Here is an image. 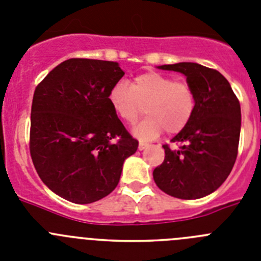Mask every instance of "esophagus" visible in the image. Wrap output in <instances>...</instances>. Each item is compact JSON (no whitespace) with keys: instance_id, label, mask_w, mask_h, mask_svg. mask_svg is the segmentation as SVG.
Wrapping results in <instances>:
<instances>
[{"instance_id":"obj_1","label":"esophagus","mask_w":261,"mask_h":261,"mask_svg":"<svg viewBox=\"0 0 261 261\" xmlns=\"http://www.w3.org/2000/svg\"><path fill=\"white\" fill-rule=\"evenodd\" d=\"M147 146H149V144H146V142H140L138 144V150H145Z\"/></svg>"}]
</instances>
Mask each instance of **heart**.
Returning <instances> with one entry per match:
<instances>
[{"mask_svg": "<svg viewBox=\"0 0 261 261\" xmlns=\"http://www.w3.org/2000/svg\"><path fill=\"white\" fill-rule=\"evenodd\" d=\"M108 102L128 124L146 112V119L133 128L135 136L141 140H151L163 129L168 135L179 133L190 124L196 110L192 86L158 71L137 75L130 87L125 82L115 84L108 93Z\"/></svg>", "mask_w": 261, "mask_h": 261, "instance_id": "obj_1", "label": "heart"}]
</instances>
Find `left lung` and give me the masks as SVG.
Listing matches in <instances>:
<instances>
[{"instance_id":"8db88e82","label":"left lung","mask_w":261,"mask_h":261,"mask_svg":"<svg viewBox=\"0 0 261 261\" xmlns=\"http://www.w3.org/2000/svg\"><path fill=\"white\" fill-rule=\"evenodd\" d=\"M159 69L183 73L196 95V110L190 124L163 145L165 161L154 168L159 190L172 197H204L226 180L238 155L241 105L231 86L216 69L196 62H179Z\"/></svg>"}]
</instances>
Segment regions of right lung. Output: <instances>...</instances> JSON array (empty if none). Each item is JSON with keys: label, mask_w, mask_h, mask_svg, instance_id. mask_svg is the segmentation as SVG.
<instances>
[{"label": "right lung", "mask_w": 261, "mask_h": 261, "mask_svg": "<svg viewBox=\"0 0 261 261\" xmlns=\"http://www.w3.org/2000/svg\"><path fill=\"white\" fill-rule=\"evenodd\" d=\"M123 75L117 62L69 59L36 86L30 154L43 183L62 199L90 204L110 195L137 150L108 102Z\"/></svg>", "instance_id": "1"}]
</instances>
